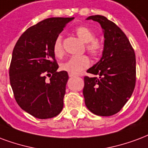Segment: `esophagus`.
I'll return each mask as SVG.
<instances>
[{
    "label": "esophagus",
    "mask_w": 148,
    "mask_h": 148,
    "mask_svg": "<svg viewBox=\"0 0 148 148\" xmlns=\"http://www.w3.org/2000/svg\"><path fill=\"white\" fill-rule=\"evenodd\" d=\"M77 75H75V74H69V77H77Z\"/></svg>",
    "instance_id": "34e87169"
}]
</instances>
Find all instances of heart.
Here are the masks:
<instances>
[{
  "mask_svg": "<svg viewBox=\"0 0 148 148\" xmlns=\"http://www.w3.org/2000/svg\"><path fill=\"white\" fill-rule=\"evenodd\" d=\"M75 34L78 38L82 40L83 42L86 43L85 48L86 50L93 56H98L102 52V44L100 41L95 39L94 32L87 27L81 26L75 29ZM52 50L55 56L57 58H61L64 54L63 50L62 37L58 36L52 46ZM90 65L89 58L85 56H74L66 60L65 62L61 63L60 67L64 71L68 72L69 74H77L81 71L88 68Z\"/></svg>",
  "mask_w": 148,
  "mask_h": 148,
  "instance_id": "heart-1",
  "label": "heart"
}]
</instances>
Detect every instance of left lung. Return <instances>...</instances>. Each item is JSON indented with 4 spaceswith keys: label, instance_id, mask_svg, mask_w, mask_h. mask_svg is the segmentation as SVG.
Listing matches in <instances>:
<instances>
[{
    "label": "left lung",
    "instance_id": "left-lung-1",
    "mask_svg": "<svg viewBox=\"0 0 148 148\" xmlns=\"http://www.w3.org/2000/svg\"><path fill=\"white\" fill-rule=\"evenodd\" d=\"M86 19L100 24L104 45L100 60L87 71L96 76L84 77L85 105L96 115L111 116L124 107L135 88V52L126 35L114 23L99 15Z\"/></svg>",
    "mask_w": 148,
    "mask_h": 148
}]
</instances>
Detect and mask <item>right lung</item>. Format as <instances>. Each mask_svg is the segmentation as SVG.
I'll list each match as a JSON object with an SVG mask.
<instances>
[{"mask_svg": "<svg viewBox=\"0 0 148 148\" xmlns=\"http://www.w3.org/2000/svg\"><path fill=\"white\" fill-rule=\"evenodd\" d=\"M55 17L39 22L18 38L10 64V84L18 106L40 119H51L61 112L68 81L59 65L52 46L66 24L74 19ZM50 78L46 80V76Z\"/></svg>", "mask_w": 148, "mask_h": 148, "instance_id": "1", "label": "right lung"}]
</instances>
